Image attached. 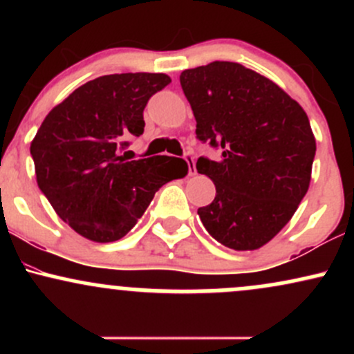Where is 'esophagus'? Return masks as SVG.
Listing matches in <instances>:
<instances>
[{
	"label": "esophagus",
	"instance_id": "34e87169",
	"mask_svg": "<svg viewBox=\"0 0 354 354\" xmlns=\"http://www.w3.org/2000/svg\"><path fill=\"white\" fill-rule=\"evenodd\" d=\"M185 160H186V163H188V174H189V176H193V174H196V166H194V158L191 156V154H186Z\"/></svg>",
	"mask_w": 354,
	"mask_h": 354
}]
</instances>
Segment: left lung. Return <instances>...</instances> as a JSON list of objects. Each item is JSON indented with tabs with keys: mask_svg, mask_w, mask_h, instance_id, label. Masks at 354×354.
Segmentation results:
<instances>
[{
	"mask_svg": "<svg viewBox=\"0 0 354 354\" xmlns=\"http://www.w3.org/2000/svg\"><path fill=\"white\" fill-rule=\"evenodd\" d=\"M181 88L196 136L223 149L200 158L198 173L216 186L198 209L203 226L234 251L265 246L293 218L310 188L316 140L304 109L274 81L231 61L186 70Z\"/></svg>",
	"mask_w": 354,
	"mask_h": 354,
	"instance_id": "obj_1",
	"label": "left lung"
}]
</instances>
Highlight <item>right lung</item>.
<instances>
[{"instance_id":"obj_1","label":"right lung","mask_w":354,"mask_h":354,"mask_svg":"<svg viewBox=\"0 0 354 354\" xmlns=\"http://www.w3.org/2000/svg\"><path fill=\"white\" fill-rule=\"evenodd\" d=\"M171 83L163 73H121L88 81L48 113L31 141L36 181L76 233L111 243L131 231L154 193L188 174L174 156L131 160L124 140L143 135V109Z\"/></svg>"}]
</instances>
